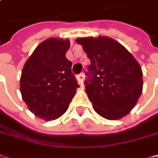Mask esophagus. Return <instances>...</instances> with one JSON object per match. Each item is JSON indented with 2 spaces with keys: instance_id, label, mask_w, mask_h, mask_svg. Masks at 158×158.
<instances>
[{
  "instance_id": "1",
  "label": "esophagus",
  "mask_w": 158,
  "mask_h": 158,
  "mask_svg": "<svg viewBox=\"0 0 158 158\" xmlns=\"http://www.w3.org/2000/svg\"><path fill=\"white\" fill-rule=\"evenodd\" d=\"M77 80H78V83H79L80 86L83 85V80H84V75L83 74H79L77 76Z\"/></svg>"
}]
</instances>
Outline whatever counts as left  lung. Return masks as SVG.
<instances>
[{
	"label": "left lung",
	"instance_id": "8db88e82",
	"mask_svg": "<svg viewBox=\"0 0 158 158\" xmlns=\"http://www.w3.org/2000/svg\"><path fill=\"white\" fill-rule=\"evenodd\" d=\"M76 42L90 59L85 87L94 110L108 120L127 115L142 94L143 72L137 60L107 36L81 37Z\"/></svg>",
	"mask_w": 158,
	"mask_h": 158
}]
</instances>
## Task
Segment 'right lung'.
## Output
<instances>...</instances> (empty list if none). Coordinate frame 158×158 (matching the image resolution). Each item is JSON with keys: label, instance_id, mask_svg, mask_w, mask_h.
Returning <instances> with one entry per match:
<instances>
[{"label": "right lung", "instance_id": "obj_1", "mask_svg": "<svg viewBox=\"0 0 158 158\" xmlns=\"http://www.w3.org/2000/svg\"><path fill=\"white\" fill-rule=\"evenodd\" d=\"M69 39L51 37L43 41L26 60L20 91L28 109L41 119L56 120L69 106L79 87L66 57Z\"/></svg>", "mask_w": 158, "mask_h": 158}]
</instances>
